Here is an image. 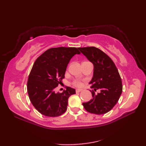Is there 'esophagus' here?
Instances as JSON below:
<instances>
[{"mask_svg": "<svg viewBox=\"0 0 146 146\" xmlns=\"http://www.w3.org/2000/svg\"><path fill=\"white\" fill-rule=\"evenodd\" d=\"M82 89H76V93H79V92H82Z\"/></svg>", "mask_w": 146, "mask_h": 146, "instance_id": "obj_1", "label": "esophagus"}]
</instances>
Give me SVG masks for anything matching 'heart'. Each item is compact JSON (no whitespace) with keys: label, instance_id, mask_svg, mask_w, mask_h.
<instances>
[{"label":"heart","instance_id":"b5f03b06","mask_svg":"<svg viewBox=\"0 0 146 146\" xmlns=\"http://www.w3.org/2000/svg\"><path fill=\"white\" fill-rule=\"evenodd\" d=\"M72 85L76 86V87H81L83 86V82L79 80H75L73 81Z\"/></svg>","mask_w":146,"mask_h":146}]
</instances>
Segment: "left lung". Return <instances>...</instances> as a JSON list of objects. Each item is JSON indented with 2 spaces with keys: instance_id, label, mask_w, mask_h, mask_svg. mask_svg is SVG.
Instances as JSON below:
<instances>
[{
  "instance_id": "obj_1",
  "label": "left lung",
  "mask_w": 146,
  "mask_h": 146,
  "mask_svg": "<svg viewBox=\"0 0 146 146\" xmlns=\"http://www.w3.org/2000/svg\"><path fill=\"white\" fill-rule=\"evenodd\" d=\"M78 49L94 66V76L89 83L93 89L92 99L83 103V107L91 113H106L112 109L122 92L119 71L111 59L100 49L94 46ZM97 90L100 92L96 94Z\"/></svg>"
}]
</instances>
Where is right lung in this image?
<instances>
[{
  "label": "right lung",
  "mask_w": 146,
  "mask_h": 146,
  "mask_svg": "<svg viewBox=\"0 0 146 146\" xmlns=\"http://www.w3.org/2000/svg\"><path fill=\"white\" fill-rule=\"evenodd\" d=\"M76 54H80L76 48H52L34 63L27 90L31 102L43 115L58 117L66 111L68 98L75 94V90L67 86L62 93H55L54 88L62 83L68 64Z\"/></svg>",
  "instance_id": "obj_1"
}]
</instances>
